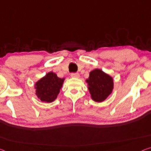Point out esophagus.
Listing matches in <instances>:
<instances>
[{
  "instance_id": "esophagus-1",
  "label": "esophagus",
  "mask_w": 151,
  "mask_h": 151,
  "mask_svg": "<svg viewBox=\"0 0 151 151\" xmlns=\"http://www.w3.org/2000/svg\"><path fill=\"white\" fill-rule=\"evenodd\" d=\"M71 76L73 78H78L79 77V74L78 73H72Z\"/></svg>"
}]
</instances>
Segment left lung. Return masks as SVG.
<instances>
[{"instance_id":"8db88e82","label":"left lung","mask_w":151,"mask_h":151,"mask_svg":"<svg viewBox=\"0 0 151 151\" xmlns=\"http://www.w3.org/2000/svg\"><path fill=\"white\" fill-rule=\"evenodd\" d=\"M86 83L91 99L97 102L104 101L112 93L114 88L112 77L98 68L90 72Z\"/></svg>"}]
</instances>
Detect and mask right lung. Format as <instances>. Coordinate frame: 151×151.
I'll return each mask as SVG.
<instances>
[{
	"label": "right lung",
	"instance_id": "add662e5",
	"mask_svg": "<svg viewBox=\"0 0 151 151\" xmlns=\"http://www.w3.org/2000/svg\"><path fill=\"white\" fill-rule=\"evenodd\" d=\"M64 81V78L58 77L55 73H48L35 83V94L42 102H52L57 98Z\"/></svg>",
	"mask_w": 151,
	"mask_h": 151
}]
</instances>
